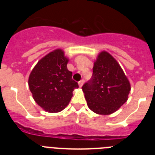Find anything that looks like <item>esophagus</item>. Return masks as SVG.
I'll return each mask as SVG.
<instances>
[{
	"label": "esophagus",
	"instance_id": "1",
	"mask_svg": "<svg viewBox=\"0 0 155 155\" xmlns=\"http://www.w3.org/2000/svg\"><path fill=\"white\" fill-rule=\"evenodd\" d=\"M83 84H84V80H81L80 81L78 82V84H79V87H81L82 85H83Z\"/></svg>",
	"mask_w": 155,
	"mask_h": 155
}]
</instances>
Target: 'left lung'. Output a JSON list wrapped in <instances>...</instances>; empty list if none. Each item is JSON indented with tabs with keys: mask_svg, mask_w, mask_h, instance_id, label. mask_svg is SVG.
<instances>
[{
	"mask_svg": "<svg viewBox=\"0 0 155 155\" xmlns=\"http://www.w3.org/2000/svg\"><path fill=\"white\" fill-rule=\"evenodd\" d=\"M130 84L120 64L106 51L94 63L91 79L82 87L87 105L99 115H110L128 99Z\"/></svg>",
	"mask_w": 155,
	"mask_h": 155,
	"instance_id": "8db88e82",
	"label": "left lung"
}]
</instances>
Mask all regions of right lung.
Here are the masks:
<instances>
[{"label": "right lung", "instance_id": "obj_1", "mask_svg": "<svg viewBox=\"0 0 155 155\" xmlns=\"http://www.w3.org/2000/svg\"><path fill=\"white\" fill-rule=\"evenodd\" d=\"M69 59L57 49L38 61L30 73L28 86L35 102L48 113L65 109L78 84L67 68Z\"/></svg>", "mask_w": 155, "mask_h": 155}]
</instances>
